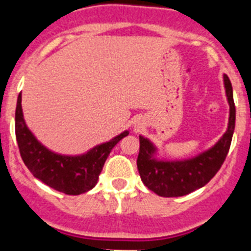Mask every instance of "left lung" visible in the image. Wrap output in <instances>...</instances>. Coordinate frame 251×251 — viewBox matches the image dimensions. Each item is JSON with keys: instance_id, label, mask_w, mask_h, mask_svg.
<instances>
[{"instance_id": "left-lung-1", "label": "left lung", "mask_w": 251, "mask_h": 251, "mask_svg": "<svg viewBox=\"0 0 251 251\" xmlns=\"http://www.w3.org/2000/svg\"><path fill=\"white\" fill-rule=\"evenodd\" d=\"M226 98L229 102L228 129L216 145L190 160L157 161L155 147L149 139L139 135V155L137 167L146 186L160 197H182L210 182L222 168L229 151L236 122V106L229 78L224 75Z\"/></svg>"}]
</instances>
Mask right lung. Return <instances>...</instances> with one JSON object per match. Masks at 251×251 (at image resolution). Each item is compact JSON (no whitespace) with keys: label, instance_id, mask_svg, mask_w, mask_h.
Returning <instances> with one entry per match:
<instances>
[{"label":"right lung","instance_id":"1","mask_svg":"<svg viewBox=\"0 0 251 251\" xmlns=\"http://www.w3.org/2000/svg\"><path fill=\"white\" fill-rule=\"evenodd\" d=\"M127 134L129 131H124L112 141L96 146L80 156L57 155L45 149L25 126L22 112V95L18 96L15 137L22 160L36 178L65 194L79 195L91 190L98 183L99 175L112 149Z\"/></svg>","mask_w":251,"mask_h":251}]
</instances>
